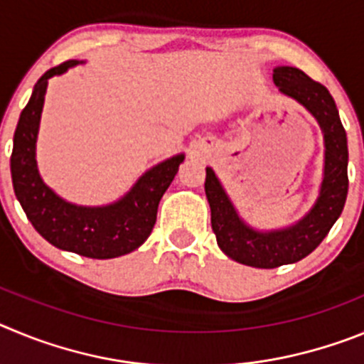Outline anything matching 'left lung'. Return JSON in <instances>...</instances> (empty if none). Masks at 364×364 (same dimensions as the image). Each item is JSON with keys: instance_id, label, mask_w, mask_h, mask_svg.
<instances>
[{"instance_id": "obj_1", "label": "left lung", "mask_w": 364, "mask_h": 364, "mask_svg": "<svg viewBox=\"0 0 364 364\" xmlns=\"http://www.w3.org/2000/svg\"><path fill=\"white\" fill-rule=\"evenodd\" d=\"M273 82L279 92L306 109L323 131V182L314 205L290 226L257 230L240 217L211 167H205L204 184L218 247L240 264L266 269L310 255L341 217L348 195V144L332 95L297 67H275Z\"/></svg>"}]
</instances>
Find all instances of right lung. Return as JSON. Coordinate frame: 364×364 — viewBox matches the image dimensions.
<instances>
[{
    "mask_svg": "<svg viewBox=\"0 0 364 364\" xmlns=\"http://www.w3.org/2000/svg\"><path fill=\"white\" fill-rule=\"evenodd\" d=\"M80 63L83 62L69 60L49 69L32 89L14 131L12 186L27 218L47 242L89 259H114L146 242L156 222L160 198L171 186L186 154L178 153L149 167L124 197L111 204L78 205L53 191L41 178L36 162L45 92L53 76H60Z\"/></svg>",
    "mask_w": 364,
    "mask_h": 364,
    "instance_id": "add662e5",
    "label": "right lung"
}]
</instances>
